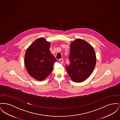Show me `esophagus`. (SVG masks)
<instances>
[{
  "instance_id": "obj_1",
  "label": "esophagus",
  "mask_w": 120,
  "mask_h": 120,
  "mask_svg": "<svg viewBox=\"0 0 120 120\" xmlns=\"http://www.w3.org/2000/svg\"><path fill=\"white\" fill-rule=\"evenodd\" d=\"M59 62L63 64V63H64V60H63V59L61 58V59H59Z\"/></svg>"
}]
</instances>
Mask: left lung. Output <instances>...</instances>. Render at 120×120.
<instances>
[{
  "label": "left lung",
  "instance_id": "8db88e82",
  "mask_svg": "<svg viewBox=\"0 0 120 120\" xmlns=\"http://www.w3.org/2000/svg\"><path fill=\"white\" fill-rule=\"evenodd\" d=\"M69 59L70 63L66 65V70L72 81L76 83L86 80L92 73L96 63L93 47L80 39L71 44Z\"/></svg>",
  "mask_w": 120,
  "mask_h": 120
}]
</instances>
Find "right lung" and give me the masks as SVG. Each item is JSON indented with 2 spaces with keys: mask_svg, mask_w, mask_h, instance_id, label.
<instances>
[{
  "mask_svg": "<svg viewBox=\"0 0 120 120\" xmlns=\"http://www.w3.org/2000/svg\"><path fill=\"white\" fill-rule=\"evenodd\" d=\"M50 43L40 38L30 46L25 53L24 63L29 75L38 80H43L51 73L56 61L50 52Z\"/></svg>",
  "mask_w": 120,
  "mask_h": 120,
  "instance_id": "obj_1",
  "label": "right lung"
}]
</instances>
